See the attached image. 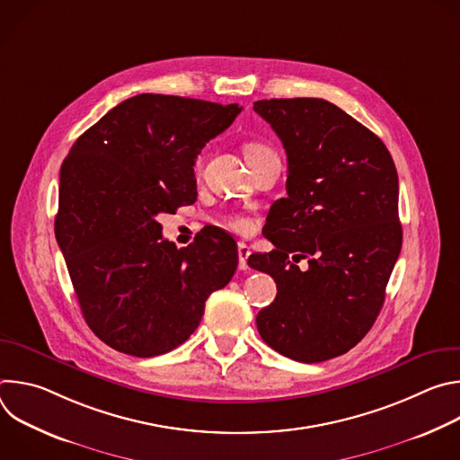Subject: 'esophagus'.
Returning <instances> with one entry per match:
<instances>
[{
    "label": "esophagus",
    "mask_w": 460,
    "mask_h": 460,
    "mask_svg": "<svg viewBox=\"0 0 460 460\" xmlns=\"http://www.w3.org/2000/svg\"><path fill=\"white\" fill-rule=\"evenodd\" d=\"M249 254H251V249H249V245L247 243H243V242H240L238 243V268L242 270V271H245L249 266H247V258H249Z\"/></svg>",
    "instance_id": "34e87169"
}]
</instances>
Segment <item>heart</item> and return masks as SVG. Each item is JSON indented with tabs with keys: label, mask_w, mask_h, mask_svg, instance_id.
I'll return each mask as SVG.
<instances>
[{
	"label": "heart",
	"mask_w": 460,
	"mask_h": 460,
	"mask_svg": "<svg viewBox=\"0 0 460 460\" xmlns=\"http://www.w3.org/2000/svg\"><path fill=\"white\" fill-rule=\"evenodd\" d=\"M275 151L264 144H247L245 149H243V155H245V160L249 165H252L254 162L266 158L270 155H273ZM202 165H204V158L199 156L194 160V172L199 174L202 171ZM224 224L226 227H229L231 231L234 233H249L252 229V220L247 217V215H242V213H227L224 217Z\"/></svg>",
	"instance_id": "heart-1"
}]
</instances>
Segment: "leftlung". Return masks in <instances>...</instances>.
Returning a JSON list of instances; mask_svg holds the SVG:
<instances>
[{
  "label": "left lung",
  "instance_id": "8db88e82",
  "mask_svg": "<svg viewBox=\"0 0 460 460\" xmlns=\"http://www.w3.org/2000/svg\"><path fill=\"white\" fill-rule=\"evenodd\" d=\"M252 109L288 155V196L264 233L275 249L247 260L277 282L275 302L256 314L258 333L293 360H330L355 348L382 309L402 247L397 169L376 135L322 98Z\"/></svg>",
  "mask_w": 460,
  "mask_h": 460
}]
</instances>
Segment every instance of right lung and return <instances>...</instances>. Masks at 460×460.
Returning a JSON list of instances; mask_svg holds the SVG:
<instances>
[{
  "mask_svg": "<svg viewBox=\"0 0 460 460\" xmlns=\"http://www.w3.org/2000/svg\"><path fill=\"white\" fill-rule=\"evenodd\" d=\"M242 107L138 94L75 142L59 171L58 245L93 333L149 358L183 344L206 300L229 284L233 240L208 227L183 249L162 236V213L196 200L194 160Z\"/></svg>",
  "mask_w": 460,
  "mask_h": 460,
  "instance_id": "1",
  "label": "right lung"
}]
</instances>
